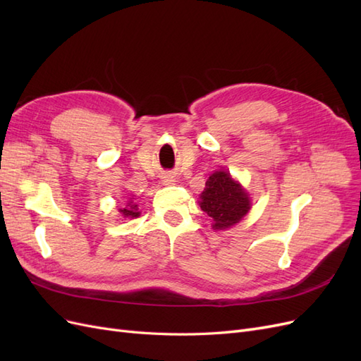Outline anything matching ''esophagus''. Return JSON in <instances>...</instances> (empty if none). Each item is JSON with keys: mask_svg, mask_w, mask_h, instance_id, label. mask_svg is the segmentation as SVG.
I'll return each mask as SVG.
<instances>
[{"mask_svg": "<svg viewBox=\"0 0 361 361\" xmlns=\"http://www.w3.org/2000/svg\"><path fill=\"white\" fill-rule=\"evenodd\" d=\"M162 180H164V183H166V185L173 183L174 182V176H171V174H166V176L162 178Z\"/></svg>", "mask_w": 361, "mask_h": 361, "instance_id": "esophagus-1", "label": "esophagus"}]
</instances>
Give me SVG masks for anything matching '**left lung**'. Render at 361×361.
Here are the masks:
<instances>
[{"instance_id":"1","label":"left lung","mask_w":361,"mask_h":361,"mask_svg":"<svg viewBox=\"0 0 361 361\" xmlns=\"http://www.w3.org/2000/svg\"><path fill=\"white\" fill-rule=\"evenodd\" d=\"M199 204L212 218L214 231H226L235 226L251 207L248 192L226 170L211 174L200 194Z\"/></svg>"}]
</instances>
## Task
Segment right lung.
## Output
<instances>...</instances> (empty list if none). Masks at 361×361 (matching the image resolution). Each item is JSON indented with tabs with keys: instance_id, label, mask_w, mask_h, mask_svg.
<instances>
[{
	"instance_id": "1",
	"label": "right lung",
	"mask_w": 361,
	"mask_h": 361,
	"mask_svg": "<svg viewBox=\"0 0 361 361\" xmlns=\"http://www.w3.org/2000/svg\"><path fill=\"white\" fill-rule=\"evenodd\" d=\"M118 212H120V215H122L123 218H137V216L140 215V212H138V206H137L135 203H133V200L128 202V204H126V206L120 207Z\"/></svg>"
}]
</instances>
